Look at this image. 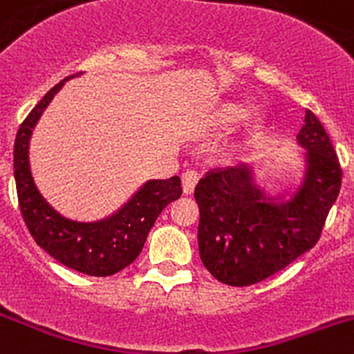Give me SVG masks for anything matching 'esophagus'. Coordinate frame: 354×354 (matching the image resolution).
<instances>
[{
  "label": "esophagus",
  "instance_id": "esophagus-1",
  "mask_svg": "<svg viewBox=\"0 0 354 354\" xmlns=\"http://www.w3.org/2000/svg\"><path fill=\"white\" fill-rule=\"evenodd\" d=\"M197 181H198V174L195 173V171H185V173L181 174V187H183V194L190 195L192 192H194Z\"/></svg>",
  "mask_w": 354,
  "mask_h": 354
}]
</instances>
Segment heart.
<instances>
[{"label": "heart", "mask_w": 354, "mask_h": 354, "mask_svg": "<svg viewBox=\"0 0 354 354\" xmlns=\"http://www.w3.org/2000/svg\"><path fill=\"white\" fill-rule=\"evenodd\" d=\"M250 112L252 111H250V107H247V105L228 104L216 114L212 126L218 129L232 128V126H236L240 124V122L245 121V119H249Z\"/></svg>", "instance_id": "1"}]
</instances>
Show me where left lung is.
I'll return each mask as SVG.
<instances>
[{
  "label": "left lung",
  "mask_w": 354,
  "mask_h": 354,
  "mask_svg": "<svg viewBox=\"0 0 354 354\" xmlns=\"http://www.w3.org/2000/svg\"><path fill=\"white\" fill-rule=\"evenodd\" d=\"M297 143L306 150V164L290 198L283 194L268 197L254 181L249 164L209 171L195 187L198 252L219 282L233 287L261 282L320 239L342 171L330 138L311 111H306Z\"/></svg>",
  "instance_id": "left-lung-1"
}]
</instances>
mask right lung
I'll list each match as a JSON object with an SVG mask.
<instances>
[{
	"mask_svg": "<svg viewBox=\"0 0 354 354\" xmlns=\"http://www.w3.org/2000/svg\"><path fill=\"white\" fill-rule=\"evenodd\" d=\"M77 75V74H74ZM55 84L29 112L13 145V176L20 212L30 235L58 263L91 277H109L133 263L162 209L181 195V180H149L118 212L100 221L81 223L55 211L34 183L29 142L36 122L65 81Z\"/></svg>",
	"mask_w": 354,
	"mask_h": 354,
	"instance_id": "add662e5",
	"label": "right lung"
}]
</instances>
